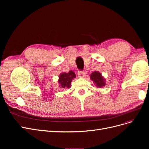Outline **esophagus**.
Here are the masks:
<instances>
[{
    "label": "esophagus",
    "mask_w": 149,
    "mask_h": 149,
    "mask_svg": "<svg viewBox=\"0 0 149 149\" xmlns=\"http://www.w3.org/2000/svg\"><path fill=\"white\" fill-rule=\"evenodd\" d=\"M78 75L79 78H84V76H85V73L84 71H79L78 73Z\"/></svg>",
    "instance_id": "esophagus-1"
}]
</instances>
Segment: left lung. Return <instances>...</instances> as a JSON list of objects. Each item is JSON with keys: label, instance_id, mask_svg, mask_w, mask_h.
I'll use <instances>...</instances> for the list:
<instances>
[{"label": "left lung", "instance_id": "obj_1", "mask_svg": "<svg viewBox=\"0 0 149 149\" xmlns=\"http://www.w3.org/2000/svg\"><path fill=\"white\" fill-rule=\"evenodd\" d=\"M90 79L94 82V84L97 88H102L106 85L105 78L99 71H94L90 74Z\"/></svg>", "mask_w": 149, "mask_h": 149}]
</instances>
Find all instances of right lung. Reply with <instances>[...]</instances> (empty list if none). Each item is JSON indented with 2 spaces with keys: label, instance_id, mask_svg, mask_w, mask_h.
I'll return each mask as SVG.
<instances>
[{
  "label": "right lung",
  "instance_id": "right-lung-1",
  "mask_svg": "<svg viewBox=\"0 0 149 149\" xmlns=\"http://www.w3.org/2000/svg\"><path fill=\"white\" fill-rule=\"evenodd\" d=\"M76 78V74L73 71H70L68 73H61L59 75V79L58 82L60 86L62 88H70L71 83L74 78Z\"/></svg>",
  "mask_w": 149,
  "mask_h": 149
}]
</instances>
